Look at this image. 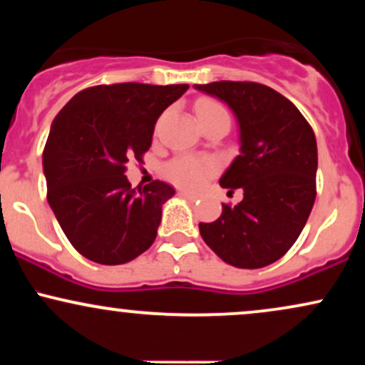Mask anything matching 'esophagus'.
<instances>
[{
    "mask_svg": "<svg viewBox=\"0 0 365 365\" xmlns=\"http://www.w3.org/2000/svg\"><path fill=\"white\" fill-rule=\"evenodd\" d=\"M180 195L185 197V199H188V200H192V202H194V200H199L200 199L199 194H194V192H188V190H180Z\"/></svg>",
    "mask_w": 365,
    "mask_h": 365,
    "instance_id": "1",
    "label": "esophagus"
}]
</instances>
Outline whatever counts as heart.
I'll use <instances>...</instances> for the list:
<instances>
[{
    "mask_svg": "<svg viewBox=\"0 0 365 365\" xmlns=\"http://www.w3.org/2000/svg\"><path fill=\"white\" fill-rule=\"evenodd\" d=\"M225 108L220 103L211 101V99H202L197 104V116L199 120L209 118L215 115H225ZM228 115V113H226ZM216 163L211 158H195V156H180L168 163L165 168V175L170 182L177 183L183 188L202 187L206 180L216 171Z\"/></svg>",
    "mask_w": 365,
    "mask_h": 365,
    "instance_id": "b5f03b06",
    "label": "heart"
}]
</instances>
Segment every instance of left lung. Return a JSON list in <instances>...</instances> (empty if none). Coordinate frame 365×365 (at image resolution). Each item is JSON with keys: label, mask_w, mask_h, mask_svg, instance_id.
Masks as SVG:
<instances>
[{"label": "left lung", "mask_w": 365, "mask_h": 365, "mask_svg": "<svg viewBox=\"0 0 365 365\" xmlns=\"http://www.w3.org/2000/svg\"><path fill=\"white\" fill-rule=\"evenodd\" d=\"M235 115L240 153L221 175L223 188H242L235 207L223 204L200 237L225 262L242 269L269 266L288 252L316 200L317 144L292 101L255 82L195 83Z\"/></svg>", "instance_id": "1"}]
</instances>
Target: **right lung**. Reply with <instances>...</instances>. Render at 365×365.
<instances>
[{
    "label": "right lung",
    "mask_w": 365,
    "mask_h": 365,
    "mask_svg": "<svg viewBox=\"0 0 365 365\" xmlns=\"http://www.w3.org/2000/svg\"><path fill=\"white\" fill-rule=\"evenodd\" d=\"M187 89L137 82L89 87L53 120L43 153L48 202L83 257L116 266L153 245L175 188L156 180L135 190L125 165L132 156L142 161L159 115Z\"/></svg>",
    "instance_id": "1"
}]
</instances>
